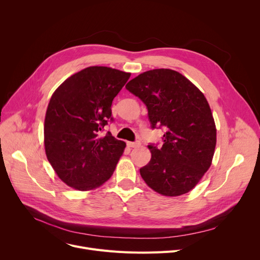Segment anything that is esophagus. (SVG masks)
<instances>
[{"label":"esophagus","mask_w":260,"mask_h":260,"mask_svg":"<svg viewBox=\"0 0 260 260\" xmlns=\"http://www.w3.org/2000/svg\"><path fill=\"white\" fill-rule=\"evenodd\" d=\"M139 145H140V142H139V141H135V142L128 141V142H127V146H128V147H137V146H139Z\"/></svg>","instance_id":"34e87169"}]
</instances>
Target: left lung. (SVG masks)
Returning <instances> with one entry per match:
<instances>
[{"mask_svg": "<svg viewBox=\"0 0 260 260\" xmlns=\"http://www.w3.org/2000/svg\"><path fill=\"white\" fill-rule=\"evenodd\" d=\"M125 88L146 106L151 127H165L162 146L149 143L152 158L140 169L145 183L163 196L189 192L211 167L216 126L204 94L184 76L153 70Z\"/></svg>", "mask_w": 260, "mask_h": 260, "instance_id": "left-lung-1", "label": "left lung"}]
</instances>
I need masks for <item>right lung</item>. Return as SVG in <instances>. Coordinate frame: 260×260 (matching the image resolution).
Returning a JSON list of instances; mask_svg holds the SVG:
<instances>
[{"label": "right lung", "instance_id": "right-lung-1", "mask_svg": "<svg viewBox=\"0 0 260 260\" xmlns=\"http://www.w3.org/2000/svg\"><path fill=\"white\" fill-rule=\"evenodd\" d=\"M131 74L90 66L65 80L51 95L44 123L47 159L59 178L79 190L107 181L126 146L102 134L112 103Z\"/></svg>", "mask_w": 260, "mask_h": 260}]
</instances>
